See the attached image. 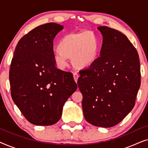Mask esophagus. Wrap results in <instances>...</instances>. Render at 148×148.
I'll list each match as a JSON object with an SVG mask.
<instances>
[{
  "instance_id": "34e87169",
  "label": "esophagus",
  "mask_w": 148,
  "mask_h": 148,
  "mask_svg": "<svg viewBox=\"0 0 148 148\" xmlns=\"http://www.w3.org/2000/svg\"><path fill=\"white\" fill-rule=\"evenodd\" d=\"M78 77H79V74L77 72H74L73 73V78H74V80L75 81V82H77Z\"/></svg>"
}]
</instances>
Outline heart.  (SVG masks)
I'll return each instance as SVG.
<instances>
[{"mask_svg":"<svg viewBox=\"0 0 148 148\" xmlns=\"http://www.w3.org/2000/svg\"><path fill=\"white\" fill-rule=\"evenodd\" d=\"M58 49L54 52L53 57L58 68L67 66L68 58H71L77 67L88 66L96 60L98 50V40L94 34L82 31L64 36L58 44Z\"/></svg>","mask_w":148,"mask_h":148,"instance_id":"heart-1","label":"heart"}]
</instances>
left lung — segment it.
Instances as JSON below:
<instances>
[{
    "instance_id": "left-lung-1",
    "label": "left lung",
    "mask_w": 148,
    "mask_h": 148,
    "mask_svg": "<svg viewBox=\"0 0 148 148\" xmlns=\"http://www.w3.org/2000/svg\"><path fill=\"white\" fill-rule=\"evenodd\" d=\"M98 29L103 36L100 56L79 71L77 84L86 120L108 128L120 123L135 106L141 85L140 62L126 36L106 26Z\"/></svg>"
}]
</instances>
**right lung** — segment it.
Here are the masks:
<instances>
[{
  "label": "right lung",
  "instance_id": "add662e5",
  "mask_svg": "<svg viewBox=\"0 0 148 148\" xmlns=\"http://www.w3.org/2000/svg\"><path fill=\"white\" fill-rule=\"evenodd\" d=\"M63 26H38L16 46L9 71L13 102L32 124L48 126L60 120L62 107L77 86L72 73L57 69L53 40Z\"/></svg>",
  "mask_w": 148,
  "mask_h": 148
}]
</instances>
